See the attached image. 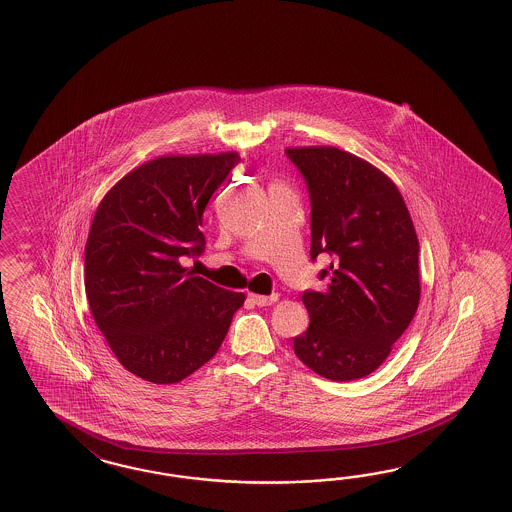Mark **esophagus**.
Segmentation results:
<instances>
[{
  "label": "esophagus",
  "instance_id": "34e87169",
  "mask_svg": "<svg viewBox=\"0 0 512 512\" xmlns=\"http://www.w3.org/2000/svg\"><path fill=\"white\" fill-rule=\"evenodd\" d=\"M250 300L255 303V305H259V307H266V305H272L277 301V294H272V296H259V294H250Z\"/></svg>",
  "mask_w": 512,
  "mask_h": 512
}]
</instances>
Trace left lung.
<instances>
[{
    "mask_svg": "<svg viewBox=\"0 0 512 512\" xmlns=\"http://www.w3.org/2000/svg\"><path fill=\"white\" fill-rule=\"evenodd\" d=\"M311 196L312 261L333 262L322 292H303L309 329L294 353L312 372L353 381L375 372L420 303L418 237L394 181L333 146L287 148Z\"/></svg>",
    "mask_w": 512,
    "mask_h": 512,
    "instance_id": "obj_1",
    "label": "left lung"
}]
</instances>
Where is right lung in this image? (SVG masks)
Here are the masks:
<instances>
[{
	"label": "right lung",
	"mask_w": 512,
	"mask_h": 512,
	"mask_svg": "<svg viewBox=\"0 0 512 512\" xmlns=\"http://www.w3.org/2000/svg\"><path fill=\"white\" fill-rule=\"evenodd\" d=\"M237 151L163 155L125 174L100 201L85 246L92 318L127 372L174 385L211 361L244 292L181 264L198 257L203 211Z\"/></svg>",
	"instance_id": "1"
}]
</instances>
